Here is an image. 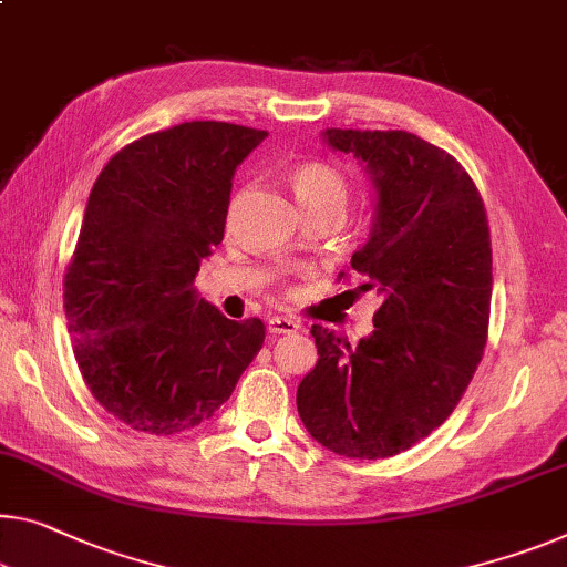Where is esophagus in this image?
<instances>
[{
    "instance_id": "esophagus-1",
    "label": "esophagus",
    "mask_w": 567,
    "mask_h": 567,
    "mask_svg": "<svg viewBox=\"0 0 567 567\" xmlns=\"http://www.w3.org/2000/svg\"><path fill=\"white\" fill-rule=\"evenodd\" d=\"M268 332L271 334H293L299 332V321L291 317H271L268 319Z\"/></svg>"
}]
</instances>
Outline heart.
Instances as JSON below:
<instances>
[{"instance_id":"1","label":"heart","mask_w":567,"mask_h":567,"mask_svg":"<svg viewBox=\"0 0 567 567\" xmlns=\"http://www.w3.org/2000/svg\"><path fill=\"white\" fill-rule=\"evenodd\" d=\"M293 193L299 199L301 213L321 210V207H339L344 210L347 205V182L334 167L324 162H307L293 172Z\"/></svg>"}]
</instances>
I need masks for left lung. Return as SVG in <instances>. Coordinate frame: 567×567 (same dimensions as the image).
<instances>
[{
    "mask_svg": "<svg viewBox=\"0 0 567 567\" xmlns=\"http://www.w3.org/2000/svg\"><path fill=\"white\" fill-rule=\"evenodd\" d=\"M372 187V228L352 254L380 309L357 347L311 327L319 360L296 390L303 429L347 458H388L446 421L482 360L492 240L464 167L408 132H321Z\"/></svg>",
    "mask_w": 567,
    "mask_h": 567,
    "instance_id": "8db88e82",
    "label": "left lung"
}]
</instances>
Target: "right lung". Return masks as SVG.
<instances>
[{
    "mask_svg": "<svg viewBox=\"0 0 567 567\" xmlns=\"http://www.w3.org/2000/svg\"><path fill=\"white\" fill-rule=\"evenodd\" d=\"M268 134L187 121L103 167L65 276L68 332L93 398L136 431L195 429L233 395L266 329L197 299L223 243L235 169Z\"/></svg>",
    "mask_w": 567,
    "mask_h": 567,
    "instance_id": "1",
    "label": "right lung"
}]
</instances>
